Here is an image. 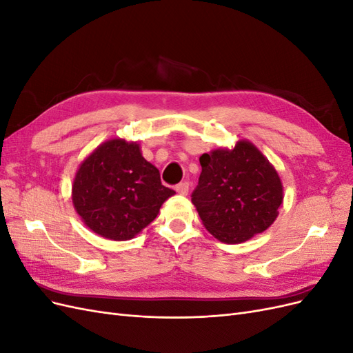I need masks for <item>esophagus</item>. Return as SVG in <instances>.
<instances>
[{"label": "esophagus", "instance_id": "1", "mask_svg": "<svg viewBox=\"0 0 353 353\" xmlns=\"http://www.w3.org/2000/svg\"><path fill=\"white\" fill-rule=\"evenodd\" d=\"M188 190H190V184L187 183V181H184V183H179L176 185V191H178L179 194H183V196L188 194Z\"/></svg>", "mask_w": 353, "mask_h": 353}]
</instances>
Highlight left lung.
Here are the masks:
<instances>
[{
  "label": "left lung",
  "mask_w": 353,
  "mask_h": 353,
  "mask_svg": "<svg viewBox=\"0 0 353 353\" xmlns=\"http://www.w3.org/2000/svg\"><path fill=\"white\" fill-rule=\"evenodd\" d=\"M200 165L191 201L213 237L237 244L272 225L283 205V184L270 160L250 141L201 154Z\"/></svg>",
  "instance_id": "1"
}]
</instances>
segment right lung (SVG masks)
<instances>
[{"mask_svg": "<svg viewBox=\"0 0 353 353\" xmlns=\"http://www.w3.org/2000/svg\"><path fill=\"white\" fill-rule=\"evenodd\" d=\"M174 194L162 185L159 169L143 157L140 144L123 138L95 148L72 185L73 206L85 225L114 241L134 239Z\"/></svg>", "mask_w": 353, "mask_h": 353, "instance_id": "add662e5", "label": "right lung"}]
</instances>
